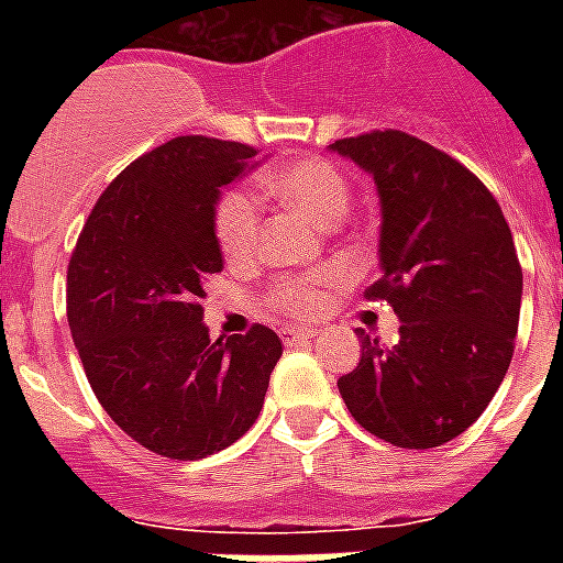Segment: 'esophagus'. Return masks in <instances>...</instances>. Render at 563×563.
<instances>
[{
    "mask_svg": "<svg viewBox=\"0 0 563 563\" xmlns=\"http://www.w3.org/2000/svg\"><path fill=\"white\" fill-rule=\"evenodd\" d=\"M283 339H286V344L312 342V339H316V330H300V327H286V330H283Z\"/></svg>",
    "mask_w": 563,
    "mask_h": 563,
    "instance_id": "esophagus-1",
    "label": "esophagus"
}]
</instances>
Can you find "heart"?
Returning a JSON list of instances; mask_svg holds the SVG:
<instances>
[{"instance_id":"heart-1","label":"heart","mask_w":563,"mask_h":563,"mask_svg":"<svg viewBox=\"0 0 563 563\" xmlns=\"http://www.w3.org/2000/svg\"><path fill=\"white\" fill-rule=\"evenodd\" d=\"M263 187L295 210L307 212L318 224H335L351 203V180L327 157H300L286 166H277L263 178ZM260 207L245 189H224L212 207V233L221 254L230 263L251 260L260 247ZM339 280V272L303 274V277H280L274 283L265 303L289 316H309L321 307V289Z\"/></svg>"}]
</instances>
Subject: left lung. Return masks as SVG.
Segmentation results:
<instances>
[{"mask_svg": "<svg viewBox=\"0 0 563 563\" xmlns=\"http://www.w3.org/2000/svg\"><path fill=\"white\" fill-rule=\"evenodd\" d=\"M333 152L374 175L383 274L365 298L400 318L391 347L356 330L362 360L339 391L371 435L441 446L488 409L515 356L523 268L511 228L467 166L406 131L335 140Z\"/></svg>", "mask_w": 563, "mask_h": 563, "instance_id": "left-lung-1", "label": "left lung"}]
</instances>
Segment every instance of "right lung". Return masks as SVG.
Listing matches in <instances>:
<instances>
[{
    "mask_svg": "<svg viewBox=\"0 0 563 563\" xmlns=\"http://www.w3.org/2000/svg\"><path fill=\"white\" fill-rule=\"evenodd\" d=\"M256 148L175 136L99 195L66 268V318L101 409L145 450L192 462L254 427L283 353L274 330L210 339L203 280L221 272L219 189Z\"/></svg>",
    "mask_w": 563,
    "mask_h": 563,
    "instance_id": "add662e5",
    "label": "right lung"
}]
</instances>
